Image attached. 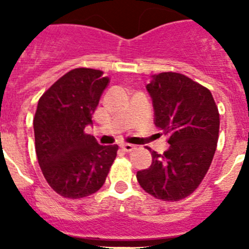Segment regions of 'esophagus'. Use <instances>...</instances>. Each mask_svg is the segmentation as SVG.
Masks as SVG:
<instances>
[{
  "label": "esophagus",
  "instance_id": "obj_1",
  "mask_svg": "<svg viewBox=\"0 0 249 249\" xmlns=\"http://www.w3.org/2000/svg\"><path fill=\"white\" fill-rule=\"evenodd\" d=\"M135 148V146L130 145V143H124V145H122V150L124 151V152H132Z\"/></svg>",
  "mask_w": 249,
  "mask_h": 249
}]
</instances>
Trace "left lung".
Instances as JSON below:
<instances>
[{
  "instance_id": "8db88e82",
  "label": "left lung",
  "mask_w": 249,
  "mask_h": 249,
  "mask_svg": "<svg viewBox=\"0 0 249 249\" xmlns=\"http://www.w3.org/2000/svg\"><path fill=\"white\" fill-rule=\"evenodd\" d=\"M155 125L167 136L162 155L150 147L152 163L136 173L139 184L156 199L178 201L194 192L213 162L220 114L210 90L178 72H162L146 86Z\"/></svg>"
}]
</instances>
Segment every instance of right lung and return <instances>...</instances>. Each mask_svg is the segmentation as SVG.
Instances as JSON below:
<instances>
[{
  "mask_svg": "<svg viewBox=\"0 0 249 249\" xmlns=\"http://www.w3.org/2000/svg\"><path fill=\"white\" fill-rule=\"evenodd\" d=\"M108 82L101 70L73 69L38 102L33 120L36 157L48 184L64 198L98 192L117 157L118 145H99L85 131Z\"/></svg>",
  "mask_w": 249,
  "mask_h": 249,
  "instance_id": "right-lung-1",
  "label": "right lung"
}]
</instances>
